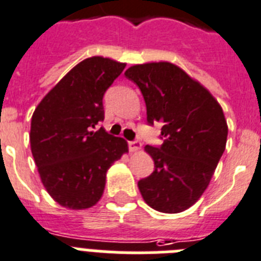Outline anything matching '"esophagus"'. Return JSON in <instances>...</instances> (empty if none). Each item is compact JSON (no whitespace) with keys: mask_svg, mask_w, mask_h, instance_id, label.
I'll list each match as a JSON object with an SVG mask.
<instances>
[{"mask_svg":"<svg viewBox=\"0 0 261 261\" xmlns=\"http://www.w3.org/2000/svg\"><path fill=\"white\" fill-rule=\"evenodd\" d=\"M128 146H129V150H130V152H137V150H140V149H141V142L129 141Z\"/></svg>","mask_w":261,"mask_h":261,"instance_id":"34e87169","label":"esophagus"}]
</instances>
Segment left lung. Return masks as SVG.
<instances>
[{
	"label": "left lung",
	"mask_w": 261,
	"mask_h": 261,
	"mask_svg": "<svg viewBox=\"0 0 261 261\" xmlns=\"http://www.w3.org/2000/svg\"><path fill=\"white\" fill-rule=\"evenodd\" d=\"M141 91L149 125L161 122L162 145H146L154 171L139 181L142 198L161 213L185 211L206 190L226 149L227 122L208 91L169 62L125 71Z\"/></svg>",
	"instance_id": "obj_1"
}]
</instances>
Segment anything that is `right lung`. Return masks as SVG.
I'll return each mask as SVG.
<instances>
[{
    "label": "right lung",
    "instance_id": "right-lung-1",
    "mask_svg": "<svg viewBox=\"0 0 261 261\" xmlns=\"http://www.w3.org/2000/svg\"><path fill=\"white\" fill-rule=\"evenodd\" d=\"M125 68L103 57L84 59L42 99L31 117L30 145L42 184L61 206L96 204L112 164L128 144L96 129L104 120L103 97Z\"/></svg>",
    "mask_w": 261,
    "mask_h": 261
}]
</instances>
